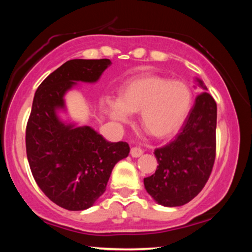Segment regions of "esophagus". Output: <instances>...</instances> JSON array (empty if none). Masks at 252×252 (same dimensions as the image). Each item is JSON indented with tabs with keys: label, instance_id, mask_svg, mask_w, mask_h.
Masks as SVG:
<instances>
[{
	"label": "esophagus",
	"instance_id": "34e87169",
	"mask_svg": "<svg viewBox=\"0 0 252 252\" xmlns=\"http://www.w3.org/2000/svg\"><path fill=\"white\" fill-rule=\"evenodd\" d=\"M130 155H131L132 158H139V157H141L143 155V150H142V149L138 148V147H133L131 149Z\"/></svg>",
	"mask_w": 252,
	"mask_h": 252
}]
</instances>
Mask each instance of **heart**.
Instances as JSON below:
<instances>
[{
  "mask_svg": "<svg viewBox=\"0 0 252 252\" xmlns=\"http://www.w3.org/2000/svg\"><path fill=\"white\" fill-rule=\"evenodd\" d=\"M193 105V93L183 81L152 73L127 79L119 89L118 101L106 102L113 120L127 121V113H139L140 123L158 139L172 136L181 129Z\"/></svg>",
  "mask_w": 252,
  "mask_h": 252,
  "instance_id": "b5f03b06",
  "label": "heart"
}]
</instances>
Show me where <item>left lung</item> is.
I'll return each instance as SVG.
<instances>
[{
  "mask_svg": "<svg viewBox=\"0 0 252 252\" xmlns=\"http://www.w3.org/2000/svg\"><path fill=\"white\" fill-rule=\"evenodd\" d=\"M200 87L207 90L201 80ZM217 103L207 92L197 96L181 132L167 146L156 149L159 165L144 178V188L164 207H179L197 197L210 177L216 159Z\"/></svg>",
  "mask_w": 252,
  "mask_h": 252,
  "instance_id": "8db88e82",
  "label": "left lung"
}]
</instances>
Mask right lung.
Masks as SVG:
<instances>
[{"mask_svg": "<svg viewBox=\"0 0 252 252\" xmlns=\"http://www.w3.org/2000/svg\"><path fill=\"white\" fill-rule=\"evenodd\" d=\"M111 65L109 59L70 60L37 88L25 144L33 178L55 204L71 211L92 207L104 193L112 169L129 156L126 142H109L90 126L60 120L63 96L75 82H96Z\"/></svg>", "mask_w": 252, "mask_h": 252, "instance_id": "right-lung-1", "label": "right lung"}]
</instances>
